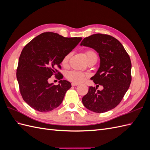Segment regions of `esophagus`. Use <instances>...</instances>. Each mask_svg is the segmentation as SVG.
Segmentation results:
<instances>
[{
	"label": "esophagus",
	"instance_id": "esophagus-1",
	"mask_svg": "<svg viewBox=\"0 0 150 150\" xmlns=\"http://www.w3.org/2000/svg\"><path fill=\"white\" fill-rule=\"evenodd\" d=\"M79 84L78 83H71V85L72 86H78Z\"/></svg>",
	"mask_w": 150,
	"mask_h": 150
}]
</instances>
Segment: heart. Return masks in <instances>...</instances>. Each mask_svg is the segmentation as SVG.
<instances>
[{
    "label": "heart",
    "instance_id": "heart-1",
    "mask_svg": "<svg viewBox=\"0 0 150 150\" xmlns=\"http://www.w3.org/2000/svg\"><path fill=\"white\" fill-rule=\"evenodd\" d=\"M85 56L86 59H87L91 57H97V54L94 51H92V50H88V51H86L85 52ZM70 57L71 53H67V54H66L61 61V64L64 66H67V64H68V62H69ZM87 76L88 74L85 73V72L75 70L68 71L66 74V78L67 80L71 81L72 83H76L83 82Z\"/></svg>",
    "mask_w": 150,
    "mask_h": 150
}]
</instances>
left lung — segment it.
<instances>
[{"label":"left lung","instance_id":"left-lung-1","mask_svg":"<svg viewBox=\"0 0 150 150\" xmlns=\"http://www.w3.org/2000/svg\"><path fill=\"white\" fill-rule=\"evenodd\" d=\"M81 46L91 47L99 53L100 67L91 79L98 84L90 86L82 99L89 110L105 112L116 107L121 101L131 82L130 57L118 40L111 35L95 34L85 38ZM99 85L103 86L97 90Z\"/></svg>","mask_w":150,"mask_h":150}]
</instances>
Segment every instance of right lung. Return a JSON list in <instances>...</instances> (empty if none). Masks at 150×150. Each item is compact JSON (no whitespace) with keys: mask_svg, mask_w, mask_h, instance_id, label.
Returning a JSON list of instances; mask_svg holds the SVG:
<instances>
[{"mask_svg":"<svg viewBox=\"0 0 150 150\" xmlns=\"http://www.w3.org/2000/svg\"><path fill=\"white\" fill-rule=\"evenodd\" d=\"M82 38H64L57 33H44L34 38L22 49L16 76L24 101L40 112H49L60 105L69 81H59L58 85L48 83L53 75L58 80L63 76L58 69L64 56L69 53Z\"/></svg>","mask_w":150,"mask_h":150,"instance_id":"add662e5","label":"right lung"}]
</instances>
